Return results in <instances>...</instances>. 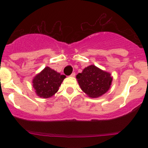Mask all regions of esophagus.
<instances>
[{"instance_id":"esophagus-1","label":"esophagus","mask_w":148,"mask_h":148,"mask_svg":"<svg viewBox=\"0 0 148 148\" xmlns=\"http://www.w3.org/2000/svg\"><path fill=\"white\" fill-rule=\"evenodd\" d=\"M75 76H76V73L75 72H73L72 74L70 75V76H72V77H75Z\"/></svg>"}]
</instances>
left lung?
I'll return each instance as SVG.
<instances>
[{"label": "left lung", "mask_w": 148, "mask_h": 148, "mask_svg": "<svg viewBox=\"0 0 148 148\" xmlns=\"http://www.w3.org/2000/svg\"><path fill=\"white\" fill-rule=\"evenodd\" d=\"M80 88L89 97L97 98L104 95L111 88L113 77L109 72L94 64L84 69L76 75Z\"/></svg>", "instance_id": "left-lung-1"}]
</instances>
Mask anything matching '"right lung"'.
<instances>
[{"mask_svg":"<svg viewBox=\"0 0 148 148\" xmlns=\"http://www.w3.org/2000/svg\"><path fill=\"white\" fill-rule=\"evenodd\" d=\"M65 78L64 75H60L54 69L46 67L33 79L35 93L44 99L53 96L58 91L59 87Z\"/></svg>","mask_w":148,"mask_h":148,"instance_id":"1","label":"right lung"}]
</instances>
